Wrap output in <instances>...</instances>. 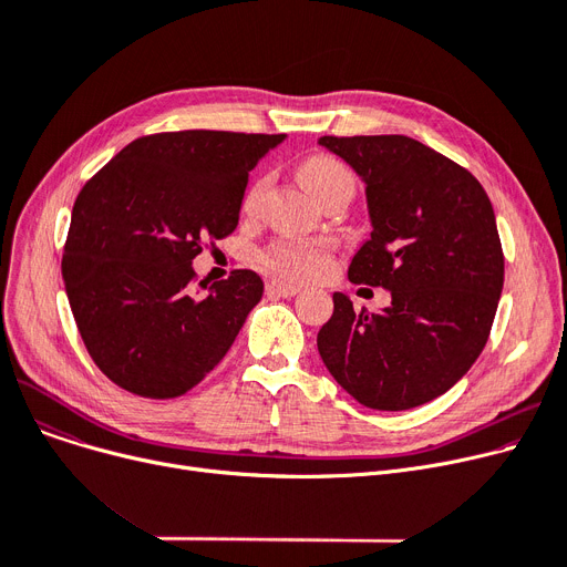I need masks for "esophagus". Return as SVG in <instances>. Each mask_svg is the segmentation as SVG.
<instances>
[{
    "label": "esophagus",
    "mask_w": 567,
    "mask_h": 567,
    "mask_svg": "<svg viewBox=\"0 0 567 567\" xmlns=\"http://www.w3.org/2000/svg\"><path fill=\"white\" fill-rule=\"evenodd\" d=\"M299 291H301V287L289 285V282H280V280H271L266 285V293L268 296H280V299H291V296H296Z\"/></svg>",
    "instance_id": "obj_1"
}]
</instances>
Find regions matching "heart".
<instances>
[{"mask_svg":"<svg viewBox=\"0 0 567 567\" xmlns=\"http://www.w3.org/2000/svg\"><path fill=\"white\" fill-rule=\"evenodd\" d=\"M299 178L312 197H319L326 188H331L333 184L342 182V178H351V172L338 158L317 154L299 165ZM268 186H271V176L264 174L257 178L244 199L246 212H255ZM326 261H329L326 250L319 244L310 241H280L264 252V264L271 271L299 280H310L323 274Z\"/></svg>","mask_w":567,"mask_h":567,"instance_id":"1","label":"heart"}]
</instances>
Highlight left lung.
Segmentation results:
<instances>
[{"label":"left lung","mask_w":567,"mask_h":567,"mask_svg":"<svg viewBox=\"0 0 567 567\" xmlns=\"http://www.w3.org/2000/svg\"><path fill=\"white\" fill-rule=\"evenodd\" d=\"M363 178L372 231L349 280L391 291L381 312L333 293L317 347L363 406H421L468 372L487 344L503 289L492 202L468 169L406 135H323Z\"/></svg>","instance_id":"1"}]
</instances>
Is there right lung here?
I'll list each match as a JSON object with an SVG mask.
<instances>
[{"instance_id": "right-lung-1", "label": "right lung", "mask_w": 567, "mask_h": 567, "mask_svg": "<svg viewBox=\"0 0 567 567\" xmlns=\"http://www.w3.org/2000/svg\"><path fill=\"white\" fill-rule=\"evenodd\" d=\"M282 140L229 131L137 137L80 190L62 276L82 342L118 389L178 398L229 351L264 282L238 268L195 296L193 259L206 238L236 229L248 172Z\"/></svg>"}]
</instances>
